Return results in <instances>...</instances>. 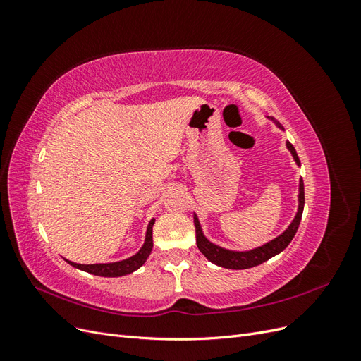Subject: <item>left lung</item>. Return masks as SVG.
Here are the masks:
<instances>
[{
  "label": "left lung",
  "mask_w": 361,
  "mask_h": 361,
  "mask_svg": "<svg viewBox=\"0 0 361 361\" xmlns=\"http://www.w3.org/2000/svg\"><path fill=\"white\" fill-rule=\"evenodd\" d=\"M269 118V117H268ZM272 122L277 125V128H280L281 130L283 126L271 117ZM286 147L290 152V155L293 157V161L297 162V166L300 167L301 162L300 158L297 155V150L293 149V146L286 141ZM298 211L297 215L292 220V223L288 226V228L281 235H279L277 238L271 239L269 243L256 247L253 250H245V251H235V250H227L223 248L220 245H216L214 243H211L209 239H207L202 231V226L197 215L194 214V226H195V241H197V247L202 251V255L207 259L211 260L212 264L218 265V267H223L227 269H247V268H253L257 267L260 264H264L268 259L277 256L279 253H281L283 250H285L290 241L293 239L295 233L298 231V226L301 221V216H302V209H304V182L302 179H300V188H298Z\"/></svg>",
  "instance_id": "8db88e82"
}]
</instances>
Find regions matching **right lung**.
Listing matches in <instances>:
<instances>
[{"label": "right lung", "instance_id": "add662e5", "mask_svg": "<svg viewBox=\"0 0 361 361\" xmlns=\"http://www.w3.org/2000/svg\"><path fill=\"white\" fill-rule=\"evenodd\" d=\"M154 224H155V218H152V220L149 221V226H147L143 247H141L134 256H130L125 260L111 262V264H92V265L75 264V262H71L68 259H66V262H68V264H71L72 267L89 272V274H93V276L122 277V276L130 274V272L137 271L141 265H145V262L147 260V257L150 255L152 247H154V239H152V227H154Z\"/></svg>", "mask_w": 361, "mask_h": 361}]
</instances>
